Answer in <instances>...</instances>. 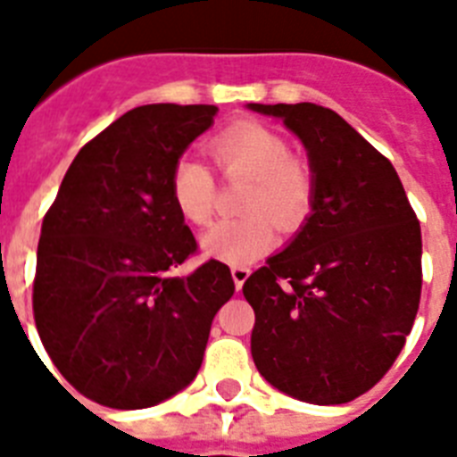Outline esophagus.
I'll return each mask as SVG.
<instances>
[{
	"label": "esophagus",
	"instance_id": "34e87169",
	"mask_svg": "<svg viewBox=\"0 0 457 457\" xmlns=\"http://www.w3.org/2000/svg\"><path fill=\"white\" fill-rule=\"evenodd\" d=\"M248 276H251V270H248V267H244V264H235V267H232V278H235L237 290H241V286L246 283Z\"/></svg>",
	"mask_w": 457,
	"mask_h": 457
}]
</instances>
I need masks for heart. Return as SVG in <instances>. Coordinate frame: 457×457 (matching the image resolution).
Wrapping results in <instances>:
<instances>
[{"instance_id":"b5f03b06","label":"heart","mask_w":457,"mask_h":457,"mask_svg":"<svg viewBox=\"0 0 457 457\" xmlns=\"http://www.w3.org/2000/svg\"><path fill=\"white\" fill-rule=\"evenodd\" d=\"M211 153L225 179H246L241 216L220 220L202 237L211 258L248 264L274 246L278 232H297L312 216L316 176L293 155L290 141L260 122H237L211 139ZM171 197L183 218L206 225L216 213L218 183L202 160L183 155L171 170Z\"/></svg>"}]
</instances>
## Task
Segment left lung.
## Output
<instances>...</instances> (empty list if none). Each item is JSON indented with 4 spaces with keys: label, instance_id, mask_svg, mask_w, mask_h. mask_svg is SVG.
<instances>
[{
    "label": "left lung",
    "instance_id": "1",
    "mask_svg": "<svg viewBox=\"0 0 457 457\" xmlns=\"http://www.w3.org/2000/svg\"><path fill=\"white\" fill-rule=\"evenodd\" d=\"M248 109L281 118L316 176L304 228L244 283L253 362L290 397L344 404L386 377L411 332L420 222L388 157L339 113L312 102Z\"/></svg>",
    "mask_w": 457,
    "mask_h": 457
}]
</instances>
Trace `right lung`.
I'll return each instance as SVG.
<instances>
[{"instance_id":"obj_1","label":"right lung","mask_w":457,"mask_h":457,"mask_svg":"<svg viewBox=\"0 0 457 457\" xmlns=\"http://www.w3.org/2000/svg\"><path fill=\"white\" fill-rule=\"evenodd\" d=\"M216 111H128L80 148L46 211L34 323L57 371L97 404L145 409L186 388L213 316L235 295L218 260L171 276L197 253L171 197V170Z\"/></svg>"}]
</instances>
